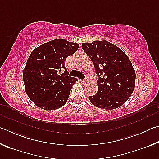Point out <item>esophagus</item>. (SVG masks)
I'll return each instance as SVG.
<instances>
[{
    "label": "esophagus",
    "instance_id": "1",
    "mask_svg": "<svg viewBox=\"0 0 159 159\" xmlns=\"http://www.w3.org/2000/svg\"><path fill=\"white\" fill-rule=\"evenodd\" d=\"M81 81H82L83 83H86V82L88 81V78H87V77H85V80H81Z\"/></svg>",
    "mask_w": 159,
    "mask_h": 159
}]
</instances>
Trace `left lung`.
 Returning a JSON list of instances; mask_svg holds the SVG:
<instances>
[{
	"label": "left lung",
	"mask_w": 159,
	"mask_h": 159,
	"mask_svg": "<svg viewBox=\"0 0 159 159\" xmlns=\"http://www.w3.org/2000/svg\"><path fill=\"white\" fill-rule=\"evenodd\" d=\"M82 48L93 61L99 76L98 93L89 97L91 103L109 110L122 106L135 86V71L127 55L107 41L83 43Z\"/></svg>",
	"instance_id": "obj_1"
}]
</instances>
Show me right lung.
Masks as SVG:
<instances>
[{"instance_id":"obj_1","label":"right lung","mask_w":159,"mask_h":159,"mask_svg":"<svg viewBox=\"0 0 159 159\" xmlns=\"http://www.w3.org/2000/svg\"><path fill=\"white\" fill-rule=\"evenodd\" d=\"M79 44L64 39H55L32 51L23 71L25 90L37 107L47 111L66 104L70 91L77 79L67 76L64 68L66 57L73 55Z\"/></svg>"}]
</instances>
